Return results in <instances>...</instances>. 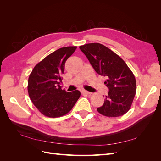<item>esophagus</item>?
<instances>
[{"mask_svg":"<svg viewBox=\"0 0 161 161\" xmlns=\"http://www.w3.org/2000/svg\"><path fill=\"white\" fill-rule=\"evenodd\" d=\"M81 92L82 94H86V95H91V92H89V91H85V90H82Z\"/></svg>","mask_w":161,"mask_h":161,"instance_id":"34e87169","label":"esophagus"}]
</instances>
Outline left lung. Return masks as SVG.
Here are the masks:
<instances>
[{"instance_id":"1","label":"left lung","mask_w":161,"mask_h":161,"mask_svg":"<svg viewBox=\"0 0 161 161\" xmlns=\"http://www.w3.org/2000/svg\"><path fill=\"white\" fill-rule=\"evenodd\" d=\"M95 72L105 77L109 89L104 103L97 109L108 117H119L130 109L136 95L135 76L125 62L108 47L99 43L79 47Z\"/></svg>"}]
</instances>
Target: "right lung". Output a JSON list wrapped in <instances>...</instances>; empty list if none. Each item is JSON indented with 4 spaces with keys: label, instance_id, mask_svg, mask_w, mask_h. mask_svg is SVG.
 <instances>
[{
    "label": "right lung",
    "instance_id": "1",
    "mask_svg": "<svg viewBox=\"0 0 161 161\" xmlns=\"http://www.w3.org/2000/svg\"><path fill=\"white\" fill-rule=\"evenodd\" d=\"M76 49V46H69L54 51L39 62L30 74L29 96L43 115L50 118L64 115L79 99V91L67 92L60 86L65 62Z\"/></svg>",
    "mask_w": 161,
    "mask_h": 161
}]
</instances>
